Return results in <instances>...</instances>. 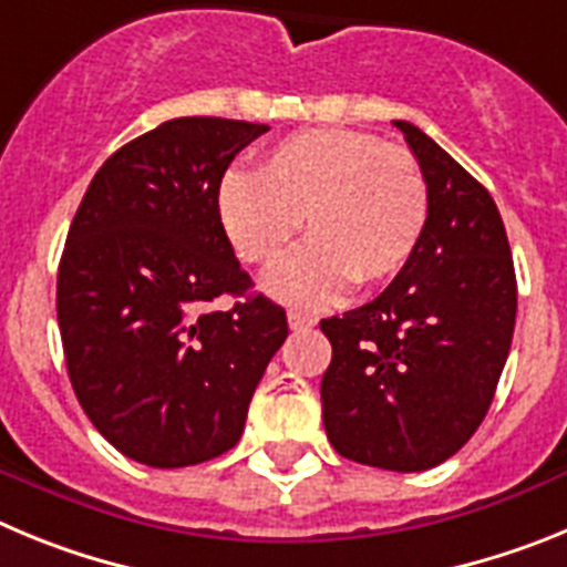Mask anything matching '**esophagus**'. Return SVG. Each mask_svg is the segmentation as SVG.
<instances>
[{"mask_svg": "<svg viewBox=\"0 0 567 567\" xmlns=\"http://www.w3.org/2000/svg\"><path fill=\"white\" fill-rule=\"evenodd\" d=\"M287 320H289V329H292V332H303V329L315 327V318H309V315H300V312H289Z\"/></svg>", "mask_w": 567, "mask_h": 567, "instance_id": "obj_1", "label": "esophagus"}]
</instances>
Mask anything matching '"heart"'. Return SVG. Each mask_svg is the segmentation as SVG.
Listing matches in <instances>:
<instances>
[{"mask_svg":"<svg viewBox=\"0 0 567 567\" xmlns=\"http://www.w3.org/2000/svg\"><path fill=\"white\" fill-rule=\"evenodd\" d=\"M215 213L244 264L272 267L303 221L307 247L267 278L295 307H329L403 272L429 227V184L409 150L358 130H303L215 187Z\"/></svg>","mask_w":567,"mask_h":567,"instance_id":"b5f03b06","label":"heart"}]
</instances>
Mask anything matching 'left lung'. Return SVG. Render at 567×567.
<instances>
[{
  "label": "left lung",
  "instance_id": "1",
  "mask_svg": "<svg viewBox=\"0 0 567 567\" xmlns=\"http://www.w3.org/2000/svg\"><path fill=\"white\" fill-rule=\"evenodd\" d=\"M429 184V227L403 272L363 307L320 320L334 452L385 471L457 454L488 412L517 320V275L488 189L420 127L394 122Z\"/></svg>",
  "mask_w": 567,
  "mask_h": 567
}]
</instances>
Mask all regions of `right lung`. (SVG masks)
Returning a JSON list of instances; mask_svg holds the SVG:
<instances>
[{
    "mask_svg": "<svg viewBox=\"0 0 567 567\" xmlns=\"http://www.w3.org/2000/svg\"><path fill=\"white\" fill-rule=\"evenodd\" d=\"M267 124L187 115L102 164L70 224L56 280L79 403L124 457L184 468L229 452L287 340V312L247 295L215 187ZM240 297L229 313L208 303Z\"/></svg>",
    "mask_w": 567,
    "mask_h": 567,
    "instance_id": "1",
    "label": "right lung"
}]
</instances>
